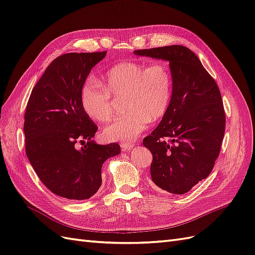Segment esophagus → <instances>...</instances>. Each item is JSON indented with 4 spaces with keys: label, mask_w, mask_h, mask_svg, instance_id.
<instances>
[{
    "label": "esophagus",
    "mask_w": 255,
    "mask_h": 255,
    "mask_svg": "<svg viewBox=\"0 0 255 255\" xmlns=\"http://www.w3.org/2000/svg\"><path fill=\"white\" fill-rule=\"evenodd\" d=\"M121 148H122L123 151H128V150H132L134 148V144H132V143H122Z\"/></svg>",
    "instance_id": "obj_1"
}]
</instances>
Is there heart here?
Segmentation results:
<instances>
[{
    "label": "heart",
    "instance_id": "1",
    "mask_svg": "<svg viewBox=\"0 0 255 255\" xmlns=\"http://www.w3.org/2000/svg\"><path fill=\"white\" fill-rule=\"evenodd\" d=\"M172 73L164 61L152 65L128 61L114 66L105 75V86L97 80L85 82L81 105L88 117L99 122L114 115L115 98L125 97L128 111L103 130L110 141L130 142L148 128L150 121L163 118L172 96Z\"/></svg>",
    "mask_w": 255,
    "mask_h": 255
}]
</instances>
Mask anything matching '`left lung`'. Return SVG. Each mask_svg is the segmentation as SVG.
<instances>
[{
  "instance_id": "8db88e82",
  "label": "left lung",
  "mask_w": 255,
  "mask_h": 255,
  "mask_svg": "<svg viewBox=\"0 0 255 255\" xmlns=\"http://www.w3.org/2000/svg\"><path fill=\"white\" fill-rule=\"evenodd\" d=\"M134 54L169 61L171 101L142 143L153 155L150 171L154 186L174 195L186 194L210 175L220 153L226 129L220 90L196 54L183 45Z\"/></svg>"
}]
</instances>
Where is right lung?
<instances>
[{
    "label": "right lung",
    "mask_w": 255,
    "mask_h": 255,
    "mask_svg": "<svg viewBox=\"0 0 255 255\" xmlns=\"http://www.w3.org/2000/svg\"><path fill=\"white\" fill-rule=\"evenodd\" d=\"M106 52L68 53L54 59L29 96L24 115L25 152L53 194L86 200L102 184L104 161L118 155V143L98 144V127L82 109L81 91ZM82 146L80 147L79 144Z\"/></svg>",
    "instance_id": "add662e5"
}]
</instances>
